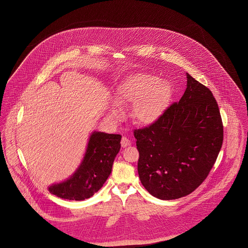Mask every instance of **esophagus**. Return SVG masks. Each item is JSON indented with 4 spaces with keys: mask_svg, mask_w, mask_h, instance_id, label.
Wrapping results in <instances>:
<instances>
[{
    "mask_svg": "<svg viewBox=\"0 0 248 248\" xmlns=\"http://www.w3.org/2000/svg\"><path fill=\"white\" fill-rule=\"evenodd\" d=\"M121 144L123 148H126L128 146H131V141L126 138V137H123L122 140H121Z\"/></svg>",
    "mask_w": 248,
    "mask_h": 248,
    "instance_id": "1",
    "label": "esophagus"
}]
</instances>
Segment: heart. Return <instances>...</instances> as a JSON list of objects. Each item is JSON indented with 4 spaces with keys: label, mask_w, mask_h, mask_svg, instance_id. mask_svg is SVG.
Segmentation results:
<instances>
[{
    "label": "heart",
    "mask_w": 248,
    "mask_h": 248,
    "mask_svg": "<svg viewBox=\"0 0 248 248\" xmlns=\"http://www.w3.org/2000/svg\"><path fill=\"white\" fill-rule=\"evenodd\" d=\"M171 84L148 73H135L119 83L114 102L109 107L108 116L112 121L123 118L124 108L131 106V116L140 125H151L161 118L171 101Z\"/></svg>",
    "instance_id": "b5f03b06"
}]
</instances>
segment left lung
<instances>
[{"label": "left lung", "mask_w": 248, "mask_h": 248, "mask_svg": "<svg viewBox=\"0 0 248 248\" xmlns=\"http://www.w3.org/2000/svg\"><path fill=\"white\" fill-rule=\"evenodd\" d=\"M187 76L178 101L156 123L135 130L142 185L161 200L184 197L208 176L223 141V125L212 92Z\"/></svg>", "instance_id": "obj_1"}]
</instances>
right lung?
Segmentation results:
<instances>
[{"label": "right lung", "instance_id": "obj_1", "mask_svg": "<svg viewBox=\"0 0 248 248\" xmlns=\"http://www.w3.org/2000/svg\"><path fill=\"white\" fill-rule=\"evenodd\" d=\"M121 135L93 131L83 160L71 177L51 184L48 190L59 198L83 201L90 198L106 182L121 149Z\"/></svg>", "mask_w": 248, "mask_h": 248}]
</instances>
